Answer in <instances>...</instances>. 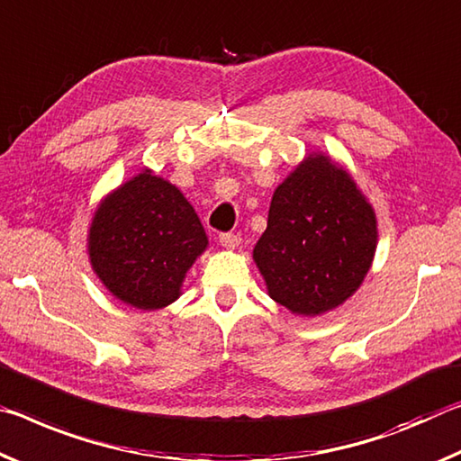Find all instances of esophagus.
I'll return each mask as SVG.
<instances>
[{"label": "esophagus", "mask_w": 461, "mask_h": 461, "mask_svg": "<svg viewBox=\"0 0 461 461\" xmlns=\"http://www.w3.org/2000/svg\"><path fill=\"white\" fill-rule=\"evenodd\" d=\"M218 243L224 249H237L240 245V239L237 235H232V232H222V235L218 237Z\"/></svg>", "instance_id": "34e87169"}]
</instances>
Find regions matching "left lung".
<instances>
[{
    "label": "left lung",
    "mask_w": 461,
    "mask_h": 461,
    "mask_svg": "<svg viewBox=\"0 0 461 461\" xmlns=\"http://www.w3.org/2000/svg\"><path fill=\"white\" fill-rule=\"evenodd\" d=\"M375 245V212L351 173L329 155L308 153L276 187L253 261L277 304L319 316L357 292Z\"/></svg>",
    "instance_id": "left-lung-1"
}]
</instances>
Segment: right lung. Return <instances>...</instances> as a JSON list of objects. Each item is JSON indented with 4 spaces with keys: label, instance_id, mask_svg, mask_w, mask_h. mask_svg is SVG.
Segmentation results:
<instances>
[{
    "label": "right lung",
    "instance_id": "add662e5",
    "mask_svg": "<svg viewBox=\"0 0 461 461\" xmlns=\"http://www.w3.org/2000/svg\"><path fill=\"white\" fill-rule=\"evenodd\" d=\"M206 247L192 203L147 167L97 203L87 235L94 274L112 296L139 311L176 302Z\"/></svg>",
    "mask_w": 461,
    "mask_h": 461
}]
</instances>
